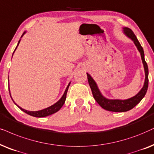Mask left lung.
I'll return each mask as SVG.
<instances>
[{
    "label": "left lung",
    "instance_id": "obj_1",
    "mask_svg": "<svg viewBox=\"0 0 154 154\" xmlns=\"http://www.w3.org/2000/svg\"><path fill=\"white\" fill-rule=\"evenodd\" d=\"M123 32L127 37L131 39L134 42L136 47H137L138 51L140 52L141 58L142 60V63L144 68L145 72V81L142 88L140 90V91L137 93V95L130 97L129 99L126 100H119V99H108L105 96H103L101 93L100 91L98 88L96 82L94 81V79L89 73H87L88 81L90 87H91L92 93H93V97L97 103L99 104L103 109L106 110L111 112H127L130 110L134 107L137 104L140 103V101L143 99V97L145 96L146 93L148 85H149V69H148V65L144 59V52L143 49L141 47L140 43L137 39L136 35L131 29L128 27H123Z\"/></svg>",
    "mask_w": 154,
    "mask_h": 154
}]
</instances>
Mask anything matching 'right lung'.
Listing matches in <instances>:
<instances>
[{
  "instance_id": "add662e5",
  "label": "right lung",
  "mask_w": 154,
  "mask_h": 154,
  "mask_svg": "<svg viewBox=\"0 0 154 154\" xmlns=\"http://www.w3.org/2000/svg\"><path fill=\"white\" fill-rule=\"evenodd\" d=\"M25 33H26V32H24V33L23 34V35L21 36V38L23 37V35H25ZM20 40H21V39H20L19 42H18V43H17V47H16V48H15V51H13V54H14V52H15V51L16 49H17V47H18L19 43H20ZM8 81H9V80H8ZM70 84H71V82H70V83H69V85H67L65 91H64V93H63V94L62 97H61V98L59 99V100H58V101L57 102V103H54V105H51V106L47 107V108L43 109H41V110H38V111H28V110H26V109H23V108H22V107L18 106V105H17V104H16V103H15V102H14L13 98H12L11 95V91H10V88H9L10 95H11V97L12 100H13V101L14 102V103H15V105H17V106L20 109H21V110H23V112H25V113H27V114H28V115H31V116L36 117H44L49 116V115H52V114H54V113L57 112L59 111V109L61 108V107L63 106V104H64V103H65L66 98V93H67L68 89H69V87ZM8 87H9V86H8Z\"/></svg>"
}]
</instances>
